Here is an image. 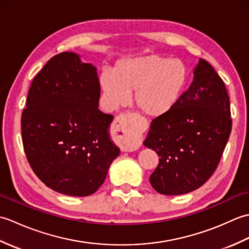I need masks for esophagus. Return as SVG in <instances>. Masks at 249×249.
I'll return each mask as SVG.
<instances>
[{
  "label": "esophagus",
  "instance_id": "34e87169",
  "mask_svg": "<svg viewBox=\"0 0 249 249\" xmlns=\"http://www.w3.org/2000/svg\"><path fill=\"white\" fill-rule=\"evenodd\" d=\"M115 129L120 134L122 149L124 151H135L141 145V137L138 129L130 123L126 115H120L114 121Z\"/></svg>",
  "mask_w": 249,
  "mask_h": 249
}]
</instances>
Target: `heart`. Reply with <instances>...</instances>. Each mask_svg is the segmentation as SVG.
Returning <instances> with one entry per match:
<instances>
[{
	"instance_id": "obj_1",
	"label": "heart",
	"mask_w": 249,
	"mask_h": 249,
	"mask_svg": "<svg viewBox=\"0 0 249 249\" xmlns=\"http://www.w3.org/2000/svg\"><path fill=\"white\" fill-rule=\"evenodd\" d=\"M187 83V70L181 61L149 54L116 62L113 73L99 77L106 105L115 109L129 102L152 118L165 115L176 107Z\"/></svg>"
}]
</instances>
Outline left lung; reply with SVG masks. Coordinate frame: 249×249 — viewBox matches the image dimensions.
<instances>
[{"mask_svg": "<svg viewBox=\"0 0 249 249\" xmlns=\"http://www.w3.org/2000/svg\"><path fill=\"white\" fill-rule=\"evenodd\" d=\"M230 100L212 65L199 59L194 80L170 112L151 122L143 144L160 162L150 182L167 196L193 192L214 173L232 127Z\"/></svg>", "mask_w": 249, "mask_h": 249, "instance_id": "1", "label": "left lung"}]
</instances>
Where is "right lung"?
Segmentation results:
<instances>
[{
	"mask_svg": "<svg viewBox=\"0 0 249 249\" xmlns=\"http://www.w3.org/2000/svg\"><path fill=\"white\" fill-rule=\"evenodd\" d=\"M96 67L73 52L52 57L37 73L21 116L31 168L55 192L86 197L102 186L120 155L110 139L113 115L98 109Z\"/></svg>",
	"mask_w": 249,
	"mask_h": 249,
	"instance_id": "1",
	"label": "right lung"
}]
</instances>
